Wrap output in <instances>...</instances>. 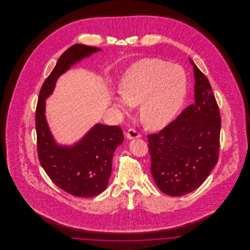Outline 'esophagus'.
I'll list each match as a JSON object with an SVG mask.
<instances>
[{
    "mask_svg": "<svg viewBox=\"0 0 250 250\" xmlns=\"http://www.w3.org/2000/svg\"><path fill=\"white\" fill-rule=\"evenodd\" d=\"M126 138L129 139V140L141 138V134H140L138 131L135 130V129H133V128H130V129H128L127 133H126Z\"/></svg>",
    "mask_w": 250,
    "mask_h": 250,
    "instance_id": "esophagus-1",
    "label": "esophagus"
}]
</instances>
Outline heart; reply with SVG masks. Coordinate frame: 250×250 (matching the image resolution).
<instances>
[{"label": "heart", "instance_id": "obj_1", "mask_svg": "<svg viewBox=\"0 0 250 250\" xmlns=\"http://www.w3.org/2000/svg\"><path fill=\"white\" fill-rule=\"evenodd\" d=\"M188 91V78L177 64L160 59H143L132 64L119 84L121 98L114 106L129 113L140 105L139 116L151 130H159L175 118Z\"/></svg>", "mask_w": 250, "mask_h": 250}]
</instances>
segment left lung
<instances>
[{
  "instance_id": "1",
  "label": "left lung",
  "mask_w": 250,
  "mask_h": 250,
  "mask_svg": "<svg viewBox=\"0 0 250 250\" xmlns=\"http://www.w3.org/2000/svg\"><path fill=\"white\" fill-rule=\"evenodd\" d=\"M195 79V102L157 134L148 135L151 173L168 196L197 189L218 159L221 119L208 79L189 59Z\"/></svg>"
}]
</instances>
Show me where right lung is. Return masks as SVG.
Segmentation results:
<instances>
[{
    "label": "right lung",
    "mask_w": 250,
    "mask_h": 250,
    "mask_svg": "<svg viewBox=\"0 0 250 250\" xmlns=\"http://www.w3.org/2000/svg\"><path fill=\"white\" fill-rule=\"evenodd\" d=\"M100 50L83 44H75L66 49L42 85L36 107L39 162L58 188L75 197H94L106 189L113 154L124 142V133L118 125L96 124L78 143L70 146L60 145L48 127L46 99L52 94L61 75Z\"/></svg>",
    "instance_id": "1"
}]
</instances>
